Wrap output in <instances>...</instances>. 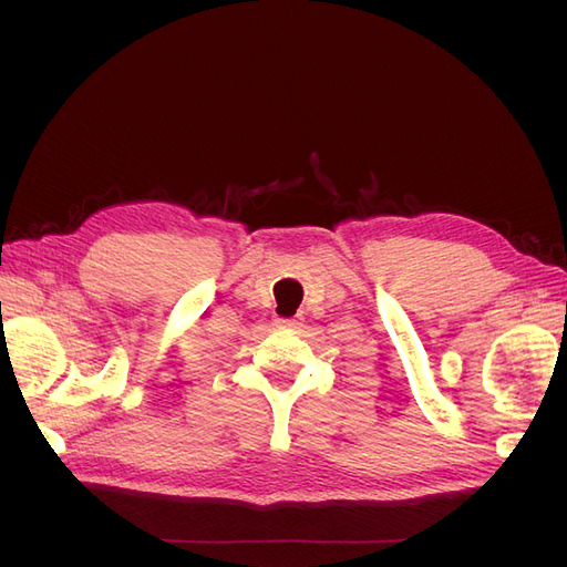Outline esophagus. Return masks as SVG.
<instances>
[{
    "label": "esophagus",
    "mask_w": 567,
    "mask_h": 567,
    "mask_svg": "<svg viewBox=\"0 0 567 567\" xmlns=\"http://www.w3.org/2000/svg\"><path fill=\"white\" fill-rule=\"evenodd\" d=\"M281 329H300V319H277Z\"/></svg>",
    "instance_id": "esophagus-1"
}]
</instances>
